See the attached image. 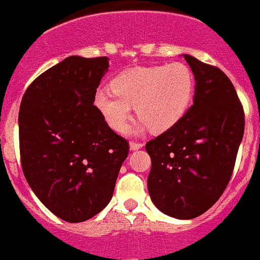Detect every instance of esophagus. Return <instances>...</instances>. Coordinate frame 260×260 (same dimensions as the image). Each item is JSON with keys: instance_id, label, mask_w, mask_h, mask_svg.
Masks as SVG:
<instances>
[{"instance_id": "34e87169", "label": "esophagus", "mask_w": 260, "mask_h": 260, "mask_svg": "<svg viewBox=\"0 0 260 260\" xmlns=\"http://www.w3.org/2000/svg\"><path fill=\"white\" fill-rule=\"evenodd\" d=\"M142 146H144V144H142V142H131L129 144V149L132 151L139 150V149H141Z\"/></svg>"}]
</instances>
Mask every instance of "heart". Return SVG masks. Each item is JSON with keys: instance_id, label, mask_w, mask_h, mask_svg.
Listing matches in <instances>:
<instances>
[{"instance_id": "b5f03b06", "label": "heart", "mask_w": 260, "mask_h": 260, "mask_svg": "<svg viewBox=\"0 0 260 260\" xmlns=\"http://www.w3.org/2000/svg\"><path fill=\"white\" fill-rule=\"evenodd\" d=\"M193 92L194 75L184 63L136 67L118 75L111 90L98 89L95 106L116 132L125 129L132 106L140 118L139 129L150 127L160 132L184 116Z\"/></svg>"}]
</instances>
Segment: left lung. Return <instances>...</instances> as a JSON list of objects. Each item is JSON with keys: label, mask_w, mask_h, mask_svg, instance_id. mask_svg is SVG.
I'll return each mask as SVG.
<instances>
[{"label": "left lung", "mask_w": 260, "mask_h": 260, "mask_svg": "<svg viewBox=\"0 0 260 260\" xmlns=\"http://www.w3.org/2000/svg\"><path fill=\"white\" fill-rule=\"evenodd\" d=\"M196 80L193 105L146 144L151 158L147 189L154 205L176 219H194L214 206L228 185L245 129L235 86L217 67L184 54Z\"/></svg>", "instance_id": "8db88e82"}]
</instances>
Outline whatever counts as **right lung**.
<instances>
[{
    "label": "right lung",
    "mask_w": 260,
    "mask_h": 260,
    "mask_svg": "<svg viewBox=\"0 0 260 260\" xmlns=\"http://www.w3.org/2000/svg\"><path fill=\"white\" fill-rule=\"evenodd\" d=\"M107 71V57L71 55L40 75L20 104L25 180L46 209L69 223L109 205L129 150L93 105Z\"/></svg>",
    "instance_id": "add662e5"
}]
</instances>
